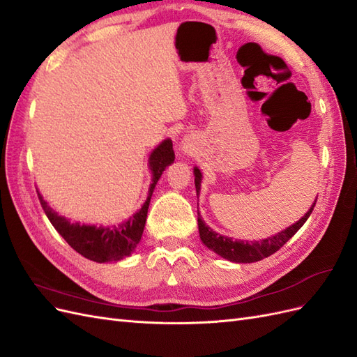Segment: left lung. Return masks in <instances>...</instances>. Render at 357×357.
Listing matches in <instances>:
<instances>
[{"label": "left lung", "instance_id": "left-lung-1", "mask_svg": "<svg viewBox=\"0 0 357 357\" xmlns=\"http://www.w3.org/2000/svg\"><path fill=\"white\" fill-rule=\"evenodd\" d=\"M193 176H195L197 197H199L202 172L198 167H193ZM316 201H317V198L314 199V202L311 204L310 210L304 215H302L298 222L287 226V228L282 229L271 236H268V238H262L259 241H256V240L255 241L232 240L231 236L220 235L215 231H213L210 226L202 220L201 214L198 213L199 238H201L202 244L208 248V250L222 256L223 259H228V261H231V262L252 264V262L262 261V259L275 253L280 247H283L291 238V236H294L302 228V225L307 222L312 208H314Z\"/></svg>", "mask_w": 357, "mask_h": 357}]
</instances>
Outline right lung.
Listing matches in <instances>:
<instances>
[{"label": "right lung", "mask_w": 357, "mask_h": 357, "mask_svg": "<svg viewBox=\"0 0 357 357\" xmlns=\"http://www.w3.org/2000/svg\"><path fill=\"white\" fill-rule=\"evenodd\" d=\"M176 155L174 150H172L171 138H165L149 155L147 167L150 172H152V181H150L144 204L128 220H123L117 225L96 226L84 223L82 225L80 222H71L66 215H61L58 211L53 210L37 190L38 199L47 219L53 225V228L58 231V234L75 252L80 253L83 257L89 259V261L98 264L119 262L122 259L131 256L135 252L138 243L142 241L149 204L150 199H152L153 190L160 176L164 174L165 168L171 165Z\"/></svg>", "instance_id": "1"}]
</instances>
